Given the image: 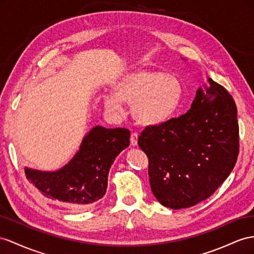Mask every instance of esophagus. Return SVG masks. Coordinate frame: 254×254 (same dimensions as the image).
<instances>
[{"label": "esophagus", "instance_id": "1", "mask_svg": "<svg viewBox=\"0 0 254 254\" xmlns=\"http://www.w3.org/2000/svg\"><path fill=\"white\" fill-rule=\"evenodd\" d=\"M137 142H138V135L136 133H132L131 134V145L133 147L137 146Z\"/></svg>", "mask_w": 254, "mask_h": 254}]
</instances>
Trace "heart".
<instances>
[{
    "instance_id": "heart-1",
    "label": "heart",
    "mask_w": 254,
    "mask_h": 254,
    "mask_svg": "<svg viewBox=\"0 0 254 254\" xmlns=\"http://www.w3.org/2000/svg\"><path fill=\"white\" fill-rule=\"evenodd\" d=\"M114 94L104 96V105L120 113L122 102L131 104L133 119L142 127L160 126L177 114L184 100V83L174 74L139 68L122 74L113 84Z\"/></svg>"
}]
</instances>
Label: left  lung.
Masks as SVG:
<instances>
[{
  "instance_id": "obj_1",
  "label": "left lung",
  "mask_w": 254,
  "mask_h": 254,
  "mask_svg": "<svg viewBox=\"0 0 254 254\" xmlns=\"http://www.w3.org/2000/svg\"><path fill=\"white\" fill-rule=\"evenodd\" d=\"M188 113L147 127L138 146L149 159V181L160 203L189 208L210 196L230 176L239 149L237 108L232 95L207 78Z\"/></svg>"
}]
</instances>
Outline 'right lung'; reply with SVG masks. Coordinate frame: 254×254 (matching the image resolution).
<instances>
[{"label":"right lung","instance_id":"add662e5","mask_svg":"<svg viewBox=\"0 0 254 254\" xmlns=\"http://www.w3.org/2000/svg\"><path fill=\"white\" fill-rule=\"evenodd\" d=\"M129 136L127 128L96 126L84 135L79 150L60 170L24 167V173L44 196L68 207L87 208L105 195L109 168L128 147Z\"/></svg>","mask_w":254,"mask_h":254}]
</instances>
